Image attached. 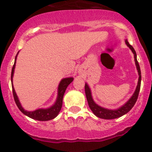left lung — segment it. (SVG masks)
<instances>
[{"instance_id":"8db88e82","label":"left lung","mask_w":152,"mask_h":152,"mask_svg":"<svg viewBox=\"0 0 152 152\" xmlns=\"http://www.w3.org/2000/svg\"><path fill=\"white\" fill-rule=\"evenodd\" d=\"M125 43L127 44V46L131 49V51L133 52V53H134V60H135L136 66H137V70H138L139 73V80L137 88H136V91L134 93V94H133L132 97L130 98V100H129L125 104L123 105L121 107L117 109V110H108V109L103 108L101 106L96 104L95 102L94 101L93 98H92L91 93V89L89 88V86H88L87 83H86V85H85V91H86V98H87L89 107H90L91 110L93 112L94 114L96 116H97L98 118H100L114 119L119 117H121L122 115H125L126 113H128V112L133 108V106L135 105L136 102H137V98H138L139 93H140V86H141V71H140V65H139L138 61H137V53H136L134 49L133 48V46H132L131 45L129 44L128 41H127V39L125 40Z\"/></svg>"}]
</instances>
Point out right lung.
Returning a JSON list of instances; mask_svg holds the SVG:
<instances>
[{
    "label": "right lung",
    "instance_id": "right-lung-1",
    "mask_svg": "<svg viewBox=\"0 0 152 152\" xmlns=\"http://www.w3.org/2000/svg\"><path fill=\"white\" fill-rule=\"evenodd\" d=\"M16 56L15 58V63H14L12 69V73H11V82H12V94H13L14 100H15V103H16L18 108L19 109L21 112L25 115L28 116L31 118L35 119V120H38V121H49V120H52V119L55 118L58 115L59 112L61 111V109L62 107V103H63V97L64 94L65 93L66 88L69 86L70 83L73 82V78H65L61 81L60 84L58 86V97H57L56 102L53 106L48 109H39L33 112H28L27 110H25L22 108V105H21L20 102L18 100V97H17L16 94H15V89H14L13 86H12V76H13L14 73V69H15V61H16Z\"/></svg>",
    "mask_w": 152,
    "mask_h": 152
}]
</instances>
